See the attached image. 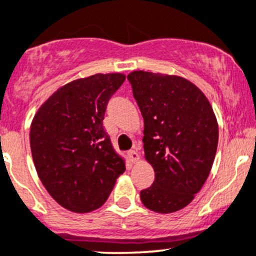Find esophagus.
Here are the masks:
<instances>
[{"label": "esophagus", "instance_id": "esophagus-1", "mask_svg": "<svg viewBox=\"0 0 256 256\" xmlns=\"http://www.w3.org/2000/svg\"><path fill=\"white\" fill-rule=\"evenodd\" d=\"M128 157H130V160L132 163H137L140 160H141V158H140V154L136 152V150H131V152L128 153Z\"/></svg>", "mask_w": 256, "mask_h": 256}]
</instances>
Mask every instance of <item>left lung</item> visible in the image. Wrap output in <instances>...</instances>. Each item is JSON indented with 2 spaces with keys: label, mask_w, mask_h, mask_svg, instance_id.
I'll use <instances>...</instances> for the list:
<instances>
[{
  "label": "left lung",
  "mask_w": 256,
  "mask_h": 256,
  "mask_svg": "<svg viewBox=\"0 0 256 256\" xmlns=\"http://www.w3.org/2000/svg\"><path fill=\"white\" fill-rule=\"evenodd\" d=\"M144 118V158L153 184L140 192L157 214L189 205L211 172L218 144V124L200 88L176 74L134 71L128 74Z\"/></svg>",
  "instance_id": "obj_1"
}]
</instances>
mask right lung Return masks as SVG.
<instances>
[{"label":"right lung","instance_id":"1","mask_svg":"<svg viewBox=\"0 0 256 256\" xmlns=\"http://www.w3.org/2000/svg\"><path fill=\"white\" fill-rule=\"evenodd\" d=\"M124 74H96L58 88L30 125V150L39 179L64 208L87 214L103 206L125 160L104 130L106 104Z\"/></svg>","mask_w":256,"mask_h":256}]
</instances>
